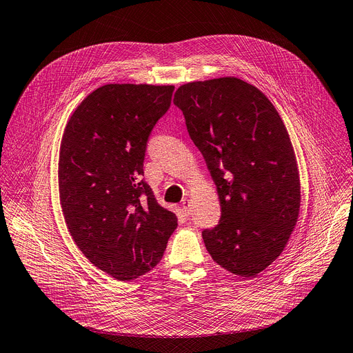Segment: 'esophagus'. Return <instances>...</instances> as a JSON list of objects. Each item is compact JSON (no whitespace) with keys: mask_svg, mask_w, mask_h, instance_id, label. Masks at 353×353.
Returning <instances> with one entry per match:
<instances>
[{"mask_svg":"<svg viewBox=\"0 0 353 353\" xmlns=\"http://www.w3.org/2000/svg\"><path fill=\"white\" fill-rule=\"evenodd\" d=\"M182 210L185 212V214H191V202H189L188 198L182 199Z\"/></svg>","mask_w":353,"mask_h":353,"instance_id":"34e87169","label":"esophagus"}]
</instances>
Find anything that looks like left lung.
Returning a JSON list of instances; mask_svg holds the SVG:
<instances>
[{"label": "left lung", "instance_id": "left-lung-1", "mask_svg": "<svg viewBox=\"0 0 353 353\" xmlns=\"http://www.w3.org/2000/svg\"><path fill=\"white\" fill-rule=\"evenodd\" d=\"M174 104L221 202L219 225L202 233L206 250L229 273L252 279L283 253L300 214V171L283 119L234 76L185 83Z\"/></svg>", "mask_w": 353, "mask_h": 353}]
</instances>
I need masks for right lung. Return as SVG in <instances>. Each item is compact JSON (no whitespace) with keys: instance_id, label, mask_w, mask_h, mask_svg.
Masks as SVG:
<instances>
[{"instance_id":"right-lung-1","label":"right lung","mask_w":353,"mask_h":353,"mask_svg":"<svg viewBox=\"0 0 353 353\" xmlns=\"http://www.w3.org/2000/svg\"><path fill=\"white\" fill-rule=\"evenodd\" d=\"M172 85L110 83L72 113L59 150L66 226L88 260L119 281L159 263L178 226L141 181L147 141L171 104Z\"/></svg>"}]
</instances>
